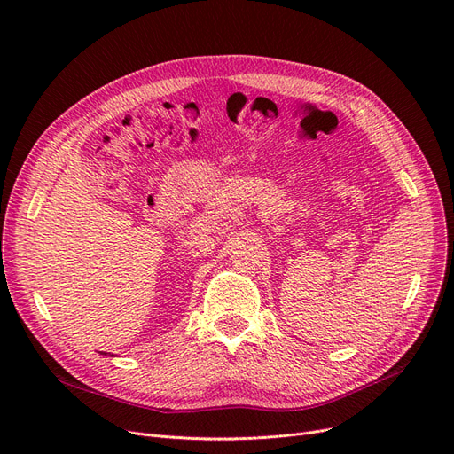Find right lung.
Instances as JSON below:
<instances>
[{"label": "right lung", "mask_w": 454, "mask_h": 454, "mask_svg": "<svg viewBox=\"0 0 454 454\" xmlns=\"http://www.w3.org/2000/svg\"><path fill=\"white\" fill-rule=\"evenodd\" d=\"M105 355H106V353H105ZM112 356H114V355H112Z\"/></svg>", "instance_id": "obj_1"}]
</instances>
